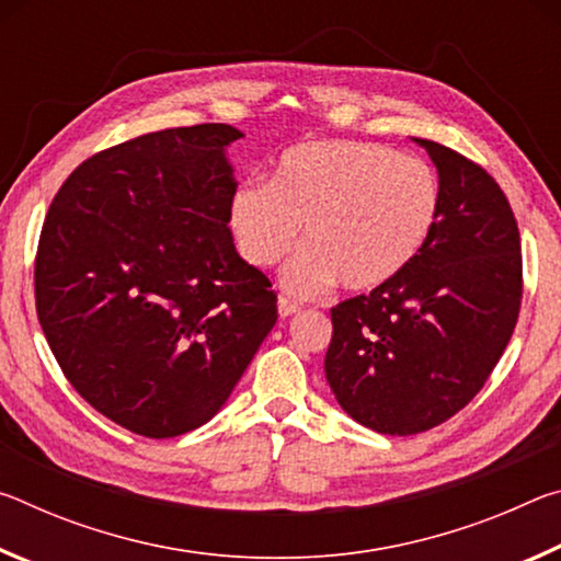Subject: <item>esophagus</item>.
<instances>
[{"label": "esophagus", "instance_id": "1", "mask_svg": "<svg viewBox=\"0 0 561 561\" xmlns=\"http://www.w3.org/2000/svg\"><path fill=\"white\" fill-rule=\"evenodd\" d=\"M301 311V307L297 301H291L289 297H279V317H294V314H299Z\"/></svg>", "mask_w": 561, "mask_h": 561}]
</instances>
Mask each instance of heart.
I'll return each instance as SVG.
<instances>
[{"label": "heart", "instance_id": "b5f03b06", "mask_svg": "<svg viewBox=\"0 0 561 561\" xmlns=\"http://www.w3.org/2000/svg\"><path fill=\"white\" fill-rule=\"evenodd\" d=\"M440 185L421 158L360 140H317L279 156L270 183H244L230 203L242 257L272 267L297 242L284 287L314 297L339 282L368 291L411 264L438 220Z\"/></svg>", "mask_w": 561, "mask_h": 561}]
</instances>
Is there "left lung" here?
<instances>
[{
	"instance_id": "8db88e82",
	"label": "left lung",
	"mask_w": 561,
	"mask_h": 561,
	"mask_svg": "<svg viewBox=\"0 0 561 561\" xmlns=\"http://www.w3.org/2000/svg\"><path fill=\"white\" fill-rule=\"evenodd\" d=\"M415 144L438 168V220L398 277L331 309L324 360L341 408L386 435L431 431L480 393L525 289L517 220L497 180L448 146Z\"/></svg>"
}]
</instances>
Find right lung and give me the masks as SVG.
Here are the masks:
<instances>
[{"instance_id":"1","label":"right lung","mask_w":561,"mask_h":561,"mask_svg":"<svg viewBox=\"0 0 561 561\" xmlns=\"http://www.w3.org/2000/svg\"><path fill=\"white\" fill-rule=\"evenodd\" d=\"M227 123L146 133L64 180L34 257L36 317L64 376L121 428L175 438L220 411L277 324L234 252Z\"/></svg>"}]
</instances>
